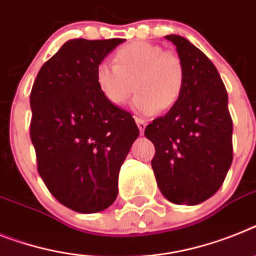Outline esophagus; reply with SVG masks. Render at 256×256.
<instances>
[{"instance_id":"1","label":"esophagus","mask_w":256,"mask_h":256,"mask_svg":"<svg viewBox=\"0 0 256 256\" xmlns=\"http://www.w3.org/2000/svg\"><path fill=\"white\" fill-rule=\"evenodd\" d=\"M135 122H136V124H138L140 135L144 134V128H146V126H147V124H146L144 120H142V118H135Z\"/></svg>"}]
</instances>
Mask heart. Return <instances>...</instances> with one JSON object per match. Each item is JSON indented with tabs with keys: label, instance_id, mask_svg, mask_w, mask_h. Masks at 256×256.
<instances>
[{
	"label": "heart",
	"instance_id": "obj_1",
	"mask_svg": "<svg viewBox=\"0 0 256 256\" xmlns=\"http://www.w3.org/2000/svg\"><path fill=\"white\" fill-rule=\"evenodd\" d=\"M186 72L182 60L160 45L134 42L118 49L116 65L100 62L96 84L106 100L124 106L135 90L132 108L142 114H154L174 106L184 88Z\"/></svg>",
	"mask_w": 256,
	"mask_h": 256
}]
</instances>
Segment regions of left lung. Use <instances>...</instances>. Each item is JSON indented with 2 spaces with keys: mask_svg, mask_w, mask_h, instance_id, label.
I'll use <instances>...</instances> for the list:
<instances>
[{
  "mask_svg": "<svg viewBox=\"0 0 256 256\" xmlns=\"http://www.w3.org/2000/svg\"><path fill=\"white\" fill-rule=\"evenodd\" d=\"M177 48L186 72L174 106L146 128L154 143L151 161L161 194L174 204L195 206L221 188L233 161V122L228 94L207 56L178 35L165 36Z\"/></svg>",
  "mask_w": 256,
  "mask_h": 256,
  "instance_id": "left-lung-1",
  "label": "left lung"
}]
</instances>
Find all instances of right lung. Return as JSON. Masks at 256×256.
Here are the masks:
<instances>
[{"label":"right lung","mask_w":256,"mask_h":256,"mask_svg":"<svg viewBox=\"0 0 256 256\" xmlns=\"http://www.w3.org/2000/svg\"><path fill=\"white\" fill-rule=\"evenodd\" d=\"M124 38H72L38 72L30 96L38 170L65 207L95 214L113 204L118 174L139 128L96 84V68Z\"/></svg>","instance_id":"obj_1"}]
</instances>
